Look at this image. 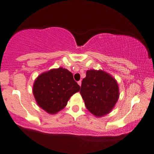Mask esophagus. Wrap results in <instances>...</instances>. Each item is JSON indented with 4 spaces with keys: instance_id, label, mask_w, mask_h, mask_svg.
Returning a JSON list of instances; mask_svg holds the SVG:
<instances>
[{
    "instance_id": "1",
    "label": "esophagus",
    "mask_w": 154,
    "mask_h": 154,
    "mask_svg": "<svg viewBox=\"0 0 154 154\" xmlns=\"http://www.w3.org/2000/svg\"><path fill=\"white\" fill-rule=\"evenodd\" d=\"M77 83H78V85H79V86H81V85H82V81H79Z\"/></svg>"
}]
</instances>
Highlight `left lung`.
<instances>
[{
  "instance_id": "1",
  "label": "left lung",
  "mask_w": 154,
  "mask_h": 154,
  "mask_svg": "<svg viewBox=\"0 0 154 154\" xmlns=\"http://www.w3.org/2000/svg\"><path fill=\"white\" fill-rule=\"evenodd\" d=\"M80 94L85 106L96 116L109 113L119 97L118 84L109 74L102 70L90 69L82 79Z\"/></svg>"
}]
</instances>
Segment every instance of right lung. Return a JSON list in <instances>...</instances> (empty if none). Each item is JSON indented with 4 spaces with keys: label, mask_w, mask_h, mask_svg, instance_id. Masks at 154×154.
<instances>
[{
    "label": "right lung",
    "mask_w": 154,
    "mask_h": 154,
    "mask_svg": "<svg viewBox=\"0 0 154 154\" xmlns=\"http://www.w3.org/2000/svg\"><path fill=\"white\" fill-rule=\"evenodd\" d=\"M79 89L72 73L60 67L39 75L34 82L32 92L39 106L52 114L65 108L69 98Z\"/></svg>",
    "instance_id": "right-lung-1"
}]
</instances>
